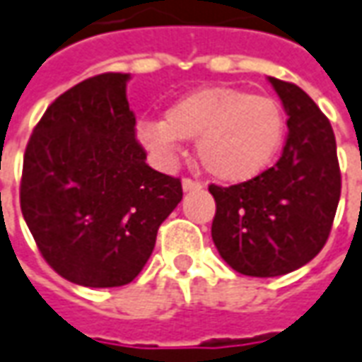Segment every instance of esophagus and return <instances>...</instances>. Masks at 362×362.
<instances>
[{
  "instance_id": "34e87169",
  "label": "esophagus",
  "mask_w": 362,
  "mask_h": 362,
  "mask_svg": "<svg viewBox=\"0 0 362 362\" xmlns=\"http://www.w3.org/2000/svg\"><path fill=\"white\" fill-rule=\"evenodd\" d=\"M201 187H203V183H201V181L189 179V177H185V179H183V191H197V189H201Z\"/></svg>"
}]
</instances>
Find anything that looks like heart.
Instances as JSON below:
<instances>
[{
	"label": "heart",
	"mask_w": 362,
	"mask_h": 362,
	"mask_svg": "<svg viewBox=\"0 0 362 362\" xmlns=\"http://www.w3.org/2000/svg\"><path fill=\"white\" fill-rule=\"evenodd\" d=\"M286 136L280 102L230 86H205L185 94L165 112V122H141L138 138L159 161H171L183 141H197L206 171L224 183H244L264 173Z\"/></svg>",
	"instance_id": "1"
}]
</instances>
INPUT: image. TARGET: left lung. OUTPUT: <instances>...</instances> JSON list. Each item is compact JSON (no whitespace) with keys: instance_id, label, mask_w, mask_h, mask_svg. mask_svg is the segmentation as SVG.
Wrapping results in <instances>:
<instances>
[{"instance_id":"obj_1","label":"left lung","mask_w":362,"mask_h":362,"mask_svg":"<svg viewBox=\"0 0 362 362\" xmlns=\"http://www.w3.org/2000/svg\"><path fill=\"white\" fill-rule=\"evenodd\" d=\"M288 114L280 159L238 185H211L213 243L244 276L274 278L298 270L325 246L341 197L335 134L300 86L270 76Z\"/></svg>"}]
</instances>
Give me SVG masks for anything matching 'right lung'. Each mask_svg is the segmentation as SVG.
I'll return each mask as SVG.
<instances>
[{"instance_id":"obj_1","label":"right lung","mask_w":362,"mask_h":362,"mask_svg":"<svg viewBox=\"0 0 362 362\" xmlns=\"http://www.w3.org/2000/svg\"><path fill=\"white\" fill-rule=\"evenodd\" d=\"M128 81L104 72L78 82L47 108L25 149V223L52 270L86 288L134 280L183 199L181 179L146 163Z\"/></svg>"}]
</instances>
